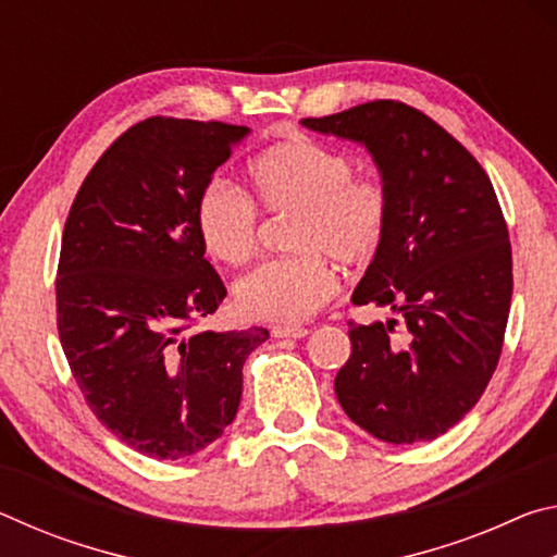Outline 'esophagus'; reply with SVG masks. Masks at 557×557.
Masks as SVG:
<instances>
[{
	"mask_svg": "<svg viewBox=\"0 0 557 557\" xmlns=\"http://www.w3.org/2000/svg\"><path fill=\"white\" fill-rule=\"evenodd\" d=\"M309 329L305 326H272V336L275 338H305Z\"/></svg>",
	"mask_w": 557,
	"mask_h": 557,
	"instance_id": "obj_1",
	"label": "esophagus"
}]
</instances>
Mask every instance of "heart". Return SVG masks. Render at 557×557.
<instances>
[{"instance_id":"b5f03b06","label":"heart","mask_w":557,"mask_h":557,"mask_svg":"<svg viewBox=\"0 0 557 557\" xmlns=\"http://www.w3.org/2000/svg\"><path fill=\"white\" fill-rule=\"evenodd\" d=\"M252 199L268 213H297L292 250L268 260L235 285V305L256 322L295 324L336 295L338 280L326 258L363 268L388 233L391 203L381 182L354 176V159L297 135L252 159ZM196 233L223 265H243L258 248L256 206L223 178H211L196 199Z\"/></svg>"}]
</instances>
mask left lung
Returning <instances> with one entry per match:
<instances>
[{
    "instance_id": "left-lung-1",
    "label": "left lung",
    "mask_w": 557,
    "mask_h": 557,
    "mask_svg": "<svg viewBox=\"0 0 557 557\" xmlns=\"http://www.w3.org/2000/svg\"><path fill=\"white\" fill-rule=\"evenodd\" d=\"M301 125L369 149L388 194L381 250L354 305L398 319L348 322L351 356L336 373L344 412L369 435L412 445L445 435L482 398L511 309V243L482 164L425 112L373 100Z\"/></svg>"
}]
</instances>
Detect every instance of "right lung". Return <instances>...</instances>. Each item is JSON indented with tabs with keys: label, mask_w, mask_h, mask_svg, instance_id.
<instances>
[{
	"label": "right lung",
	"mask_w": 557,
	"mask_h": 557,
	"mask_svg": "<svg viewBox=\"0 0 557 557\" xmlns=\"http://www.w3.org/2000/svg\"><path fill=\"white\" fill-rule=\"evenodd\" d=\"M248 127L147 117L112 143L65 219L55 322L88 408L127 447L182 459L240 405L262 326L191 332L225 285L196 233V199Z\"/></svg>",
	"instance_id": "right-lung-1"
}]
</instances>
